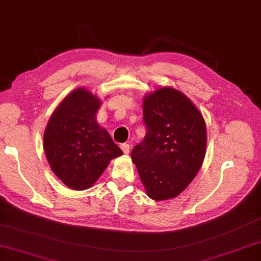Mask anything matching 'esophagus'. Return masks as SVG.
<instances>
[{"label": "esophagus", "instance_id": "obj_1", "mask_svg": "<svg viewBox=\"0 0 261 261\" xmlns=\"http://www.w3.org/2000/svg\"><path fill=\"white\" fill-rule=\"evenodd\" d=\"M121 150H122V152H124L125 154H128L129 153V150H130V146H129V144H127V143H125V144H121Z\"/></svg>", "mask_w": 261, "mask_h": 261}]
</instances>
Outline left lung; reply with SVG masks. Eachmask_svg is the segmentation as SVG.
Returning <instances> with one entry per match:
<instances>
[{
  "label": "left lung",
  "instance_id": "left-lung-1",
  "mask_svg": "<svg viewBox=\"0 0 261 261\" xmlns=\"http://www.w3.org/2000/svg\"><path fill=\"white\" fill-rule=\"evenodd\" d=\"M146 135L132 160L149 198L174 199L198 174L207 151V127L184 93L164 86L143 97Z\"/></svg>",
  "mask_w": 261,
  "mask_h": 261
}]
</instances>
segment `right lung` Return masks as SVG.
Returning a JSON list of instances; mask_svg holds the SVG:
<instances>
[{
  "mask_svg": "<svg viewBox=\"0 0 261 261\" xmlns=\"http://www.w3.org/2000/svg\"><path fill=\"white\" fill-rule=\"evenodd\" d=\"M99 96L85 87L69 93L54 110L44 132V152L56 176L76 191L90 189L110 161L122 154L99 125Z\"/></svg>",
  "mask_w": 261,
  "mask_h": 261,
  "instance_id": "1",
  "label": "right lung"
}]
</instances>
